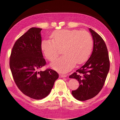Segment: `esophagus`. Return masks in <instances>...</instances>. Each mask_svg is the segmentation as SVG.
Listing matches in <instances>:
<instances>
[{
	"instance_id": "34e87169",
	"label": "esophagus",
	"mask_w": 120,
	"mask_h": 120,
	"mask_svg": "<svg viewBox=\"0 0 120 120\" xmlns=\"http://www.w3.org/2000/svg\"><path fill=\"white\" fill-rule=\"evenodd\" d=\"M59 77H61V78H64V77H67V75L64 74H60Z\"/></svg>"
}]
</instances>
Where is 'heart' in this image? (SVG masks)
Returning <instances> with one entry per match:
<instances>
[{
    "instance_id": "obj_1",
    "label": "heart",
    "mask_w": 120,
    "mask_h": 120,
    "mask_svg": "<svg viewBox=\"0 0 120 120\" xmlns=\"http://www.w3.org/2000/svg\"><path fill=\"white\" fill-rule=\"evenodd\" d=\"M51 38H44L41 43V48L44 56L53 61L62 49L64 55L51 64L52 68L60 72H67L74 67L75 64H81L87 60L93 46V41L86 31L76 30H60L54 31Z\"/></svg>"
}]
</instances>
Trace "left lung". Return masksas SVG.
Segmentation results:
<instances>
[{
	"instance_id": "left-lung-1",
	"label": "left lung",
	"mask_w": 120,
	"mask_h": 120,
	"mask_svg": "<svg viewBox=\"0 0 120 120\" xmlns=\"http://www.w3.org/2000/svg\"><path fill=\"white\" fill-rule=\"evenodd\" d=\"M94 41L90 58L81 67L69 76L78 81L79 86L71 92L77 100L84 101L98 94L105 84L109 70V59L106 44L101 36L89 28Z\"/></svg>"
}]
</instances>
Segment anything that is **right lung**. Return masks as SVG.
Segmentation results:
<instances>
[{
	"label": "right lung",
	"mask_w": 120,
	"mask_h": 120,
	"mask_svg": "<svg viewBox=\"0 0 120 120\" xmlns=\"http://www.w3.org/2000/svg\"><path fill=\"white\" fill-rule=\"evenodd\" d=\"M42 28L32 27L18 38L12 49L9 67L16 85L24 95L35 99L49 94L59 74L45 66L41 43Z\"/></svg>",
	"instance_id": "add662e5"
}]
</instances>
